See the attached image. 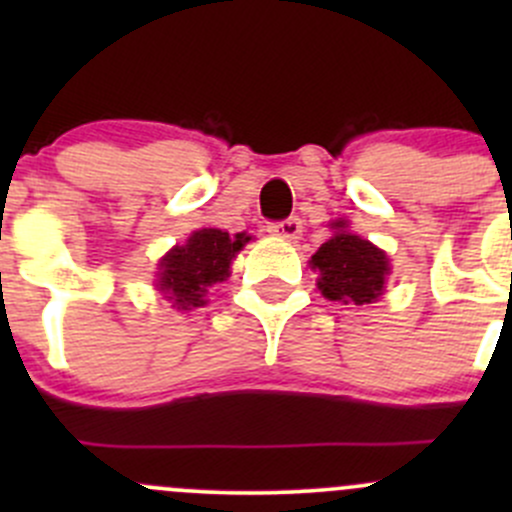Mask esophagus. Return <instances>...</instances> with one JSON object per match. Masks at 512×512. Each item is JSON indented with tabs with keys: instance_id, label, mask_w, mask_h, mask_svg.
Returning a JSON list of instances; mask_svg holds the SVG:
<instances>
[{
	"instance_id": "34e87169",
	"label": "esophagus",
	"mask_w": 512,
	"mask_h": 512,
	"mask_svg": "<svg viewBox=\"0 0 512 512\" xmlns=\"http://www.w3.org/2000/svg\"><path fill=\"white\" fill-rule=\"evenodd\" d=\"M267 232L275 237H282V240L287 242H294L299 240V235H302V223H299L297 218H287V220H280V223L267 225Z\"/></svg>"
}]
</instances>
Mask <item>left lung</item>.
Instances as JSON below:
<instances>
[{
	"mask_svg": "<svg viewBox=\"0 0 512 512\" xmlns=\"http://www.w3.org/2000/svg\"><path fill=\"white\" fill-rule=\"evenodd\" d=\"M334 235L312 255L309 265L319 272L317 287L332 302L371 304L384 294L389 257L364 237L347 230V220H334Z\"/></svg>",
	"mask_w": 512,
	"mask_h": 512,
	"instance_id": "left-lung-1",
	"label": "left lung"
}]
</instances>
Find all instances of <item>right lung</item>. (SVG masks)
<instances>
[{"mask_svg":"<svg viewBox=\"0 0 512 512\" xmlns=\"http://www.w3.org/2000/svg\"><path fill=\"white\" fill-rule=\"evenodd\" d=\"M250 240L245 232L230 237L218 227L195 230L185 245H175L158 265V289L175 309L203 307L210 287L230 277V262Z\"/></svg>","mask_w":512,"mask_h":512,"instance_id":"obj_1","label":"right lung"}]
</instances>
